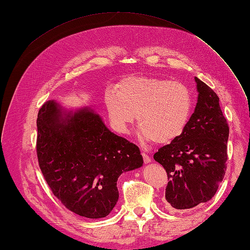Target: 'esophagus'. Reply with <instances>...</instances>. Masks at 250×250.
<instances>
[{
  "mask_svg": "<svg viewBox=\"0 0 250 250\" xmlns=\"http://www.w3.org/2000/svg\"><path fill=\"white\" fill-rule=\"evenodd\" d=\"M142 155H143V158H144V163L145 164H149L151 162V158L150 156L145 152V151H143L142 152Z\"/></svg>",
  "mask_w": 250,
  "mask_h": 250,
  "instance_id": "obj_1",
  "label": "esophagus"
}]
</instances>
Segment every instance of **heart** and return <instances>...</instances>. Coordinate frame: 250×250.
Returning a JSON list of instances; mask_svg holds the SVG:
<instances>
[{
	"mask_svg": "<svg viewBox=\"0 0 250 250\" xmlns=\"http://www.w3.org/2000/svg\"><path fill=\"white\" fill-rule=\"evenodd\" d=\"M105 107L117 132L127 133L138 115L141 138L167 144L184 133L191 119L194 99L185 83L166 78L131 76L108 88Z\"/></svg>",
	"mask_w": 250,
	"mask_h": 250,
	"instance_id": "1",
	"label": "heart"
}]
</instances>
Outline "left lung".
<instances>
[{"label":"left lung","instance_id":"1","mask_svg":"<svg viewBox=\"0 0 250 250\" xmlns=\"http://www.w3.org/2000/svg\"><path fill=\"white\" fill-rule=\"evenodd\" d=\"M198 100L184 133L158 149L153 158L167 172L166 200L191 208L214 197L226 171L229 128L217 94L195 77Z\"/></svg>","mask_w":250,"mask_h":250}]
</instances>
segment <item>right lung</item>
<instances>
[{
    "mask_svg": "<svg viewBox=\"0 0 250 250\" xmlns=\"http://www.w3.org/2000/svg\"><path fill=\"white\" fill-rule=\"evenodd\" d=\"M36 124L37 160L55 197L79 216L106 217L119 198V176L143 166L139 147L111 132L88 107L63 113L47 101Z\"/></svg>",
    "mask_w": 250,
    "mask_h": 250,
    "instance_id": "1",
    "label": "right lung"
}]
</instances>
